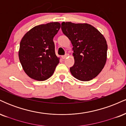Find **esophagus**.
<instances>
[{
  "label": "esophagus",
  "mask_w": 126,
  "mask_h": 126,
  "mask_svg": "<svg viewBox=\"0 0 126 126\" xmlns=\"http://www.w3.org/2000/svg\"><path fill=\"white\" fill-rule=\"evenodd\" d=\"M67 57V54H66L65 55H64V56H62V59H66Z\"/></svg>",
  "instance_id": "obj_1"
}]
</instances>
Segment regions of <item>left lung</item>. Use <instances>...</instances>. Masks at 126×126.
<instances>
[{"label":"left lung","mask_w":126,"mask_h":126,"mask_svg":"<svg viewBox=\"0 0 126 126\" xmlns=\"http://www.w3.org/2000/svg\"><path fill=\"white\" fill-rule=\"evenodd\" d=\"M62 30L73 45L75 64L72 75L81 81H89L101 72L107 61L108 46L102 34L88 24L63 22Z\"/></svg>","instance_id":"1"}]
</instances>
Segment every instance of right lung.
Segmentation results:
<instances>
[{
  "label": "right lung",
  "mask_w": 126,
  "mask_h": 126,
  "mask_svg": "<svg viewBox=\"0 0 126 126\" xmlns=\"http://www.w3.org/2000/svg\"><path fill=\"white\" fill-rule=\"evenodd\" d=\"M60 28L57 22L35 26L20 43L19 59L29 77L43 81L51 77L59 63L53 38Z\"/></svg>",
  "instance_id": "1"
}]
</instances>
